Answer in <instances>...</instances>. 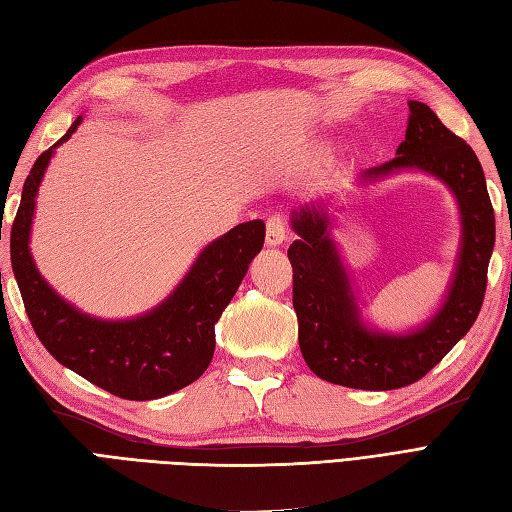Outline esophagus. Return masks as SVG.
<instances>
[{"instance_id":"esophagus-1","label":"esophagus","mask_w":512,"mask_h":512,"mask_svg":"<svg viewBox=\"0 0 512 512\" xmlns=\"http://www.w3.org/2000/svg\"><path fill=\"white\" fill-rule=\"evenodd\" d=\"M267 245L269 247H276V245H282V241L286 239V223L280 215H271L267 219Z\"/></svg>"}]
</instances>
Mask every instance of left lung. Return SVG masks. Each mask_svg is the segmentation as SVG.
Returning <instances> with one entry per match:
<instances>
[{
	"label": "left lung",
	"mask_w": 512,
	"mask_h": 512,
	"mask_svg": "<svg viewBox=\"0 0 512 512\" xmlns=\"http://www.w3.org/2000/svg\"><path fill=\"white\" fill-rule=\"evenodd\" d=\"M408 108L406 139L397 156L367 169L358 182H376L413 167L441 178L458 199L463 215L458 271L443 308L428 326L400 336L369 332L358 321L350 282L328 234V213L304 204L291 215L299 234L289 247L299 350L315 376L350 389L391 391L421 380L469 332L484 302L495 215L482 165L430 106L408 102Z\"/></svg>",
	"instance_id": "8db88e82"
}]
</instances>
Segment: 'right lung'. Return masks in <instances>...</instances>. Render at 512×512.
Instances as JSON below:
<instances>
[{
	"label": "right lung",
	"mask_w": 512,
	"mask_h": 512,
	"mask_svg": "<svg viewBox=\"0 0 512 512\" xmlns=\"http://www.w3.org/2000/svg\"><path fill=\"white\" fill-rule=\"evenodd\" d=\"M36 158L23 184L10 230L12 271L32 328L60 365L123 400L145 402L176 393L208 369L215 354V323L230 304L252 258L263 249L265 223L247 221L210 243L189 276L152 313L132 321H97L60 299L36 271L28 239L34 197L54 147Z\"/></svg>",
	"instance_id": "obj_1"
}]
</instances>
